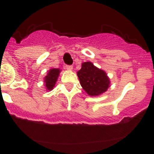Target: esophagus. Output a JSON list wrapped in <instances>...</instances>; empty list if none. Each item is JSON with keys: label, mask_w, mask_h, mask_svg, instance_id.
<instances>
[{"label": "esophagus", "mask_w": 154, "mask_h": 154, "mask_svg": "<svg viewBox=\"0 0 154 154\" xmlns=\"http://www.w3.org/2000/svg\"><path fill=\"white\" fill-rule=\"evenodd\" d=\"M66 69H67L68 70H72L73 67L72 65H66Z\"/></svg>", "instance_id": "1"}]
</instances>
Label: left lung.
I'll return each instance as SVG.
<instances>
[{
	"instance_id": "8db88e82",
	"label": "left lung",
	"mask_w": 154,
	"mask_h": 154,
	"mask_svg": "<svg viewBox=\"0 0 154 154\" xmlns=\"http://www.w3.org/2000/svg\"><path fill=\"white\" fill-rule=\"evenodd\" d=\"M77 75L82 89L91 96H99L109 87V79L106 72L96 67L90 62L82 64Z\"/></svg>"
}]
</instances>
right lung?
I'll list each match as a JSON object with an SVG mask.
<instances>
[{
    "label": "right lung",
    "mask_w": 154,
    "mask_h": 154,
    "mask_svg": "<svg viewBox=\"0 0 154 154\" xmlns=\"http://www.w3.org/2000/svg\"><path fill=\"white\" fill-rule=\"evenodd\" d=\"M61 70L58 69H51L48 71V73L45 77V85L46 90L51 91L55 86L56 81L58 78Z\"/></svg>",
    "instance_id": "1"
}]
</instances>
